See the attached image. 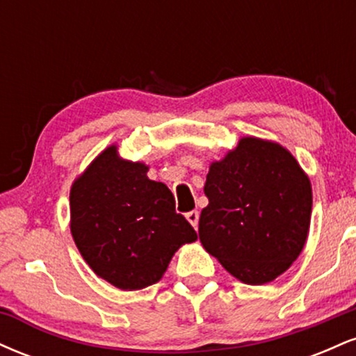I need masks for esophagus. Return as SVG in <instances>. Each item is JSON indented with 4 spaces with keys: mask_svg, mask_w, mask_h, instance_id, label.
I'll return each mask as SVG.
<instances>
[{
    "mask_svg": "<svg viewBox=\"0 0 356 356\" xmlns=\"http://www.w3.org/2000/svg\"><path fill=\"white\" fill-rule=\"evenodd\" d=\"M186 218H187V220H189V222L192 224V226H194L195 229H197V224H199V212H197V211H191V212H187Z\"/></svg>",
    "mask_w": 356,
    "mask_h": 356,
    "instance_id": "esophagus-1",
    "label": "esophagus"
}]
</instances>
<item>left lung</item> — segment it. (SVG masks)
Here are the masks:
<instances>
[{"label": "left lung", "mask_w": 356, "mask_h": 356, "mask_svg": "<svg viewBox=\"0 0 356 356\" xmlns=\"http://www.w3.org/2000/svg\"><path fill=\"white\" fill-rule=\"evenodd\" d=\"M209 204L199 239L226 271L246 284H266L303 251L312 219V182L283 145L243 137L212 162L204 186Z\"/></svg>", "instance_id": "obj_1"}]
</instances>
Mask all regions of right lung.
I'll use <instances>...</instances> for the list:
<instances>
[{"mask_svg":"<svg viewBox=\"0 0 356 356\" xmlns=\"http://www.w3.org/2000/svg\"><path fill=\"white\" fill-rule=\"evenodd\" d=\"M110 145L70 191V229L92 271L118 289L136 291L164 276L174 252L197 239L175 212L172 192L147 177Z\"/></svg>","mask_w":356,"mask_h":356,"instance_id":"obj_1","label":"right lung"}]
</instances>
